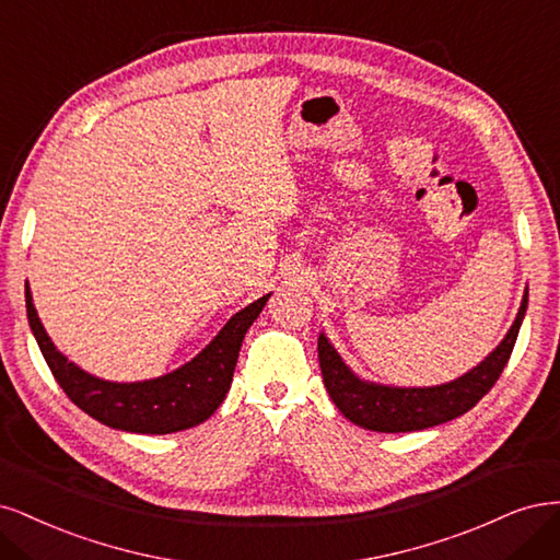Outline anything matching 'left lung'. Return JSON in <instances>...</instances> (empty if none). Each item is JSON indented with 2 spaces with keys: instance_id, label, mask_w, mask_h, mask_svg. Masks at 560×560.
<instances>
[{
  "instance_id": "1",
  "label": "left lung",
  "mask_w": 560,
  "mask_h": 560,
  "mask_svg": "<svg viewBox=\"0 0 560 560\" xmlns=\"http://www.w3.org/2000/svg\"><path fill=\"white\" fill-rule=\"evenodd\" d=\"M528 288L523 293L518 314L512 328L500 345L486 355L477 368L463 376L440 386H386L360 378L337 349L330 345L326 332L318 335V363L323 384L328 388L330 400L345 417L365 430L376 432H411L446 423L470 411L486 393L493 388L498 376L512 355L518 337L521 320L526 316Z\"/></svg>"
}]
</instances>
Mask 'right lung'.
I'll use <instances>...</instances> for the list:
<instances>
[{"label": "right lung", "instance_id": "obj_1", "mask_svg": "<svg viewBox=\"0 0 560 560\" xmlns=\"http://www.w3.org/2000/svg\"><path fill=\"white\" fill-rule=\"evenodd\" d=\"M269 295L250 302L234 314L221 332L186 365L143 382H106L81 370L58 351L34 310L30 285L25 283L27 320L34 339L46 358L67 398L95 421L139 435H170L205 423L221 407L232 384L246 330L260 316Z\"/></svg>", "mask_w": 560, "mask_h": 560}]
</instances>
